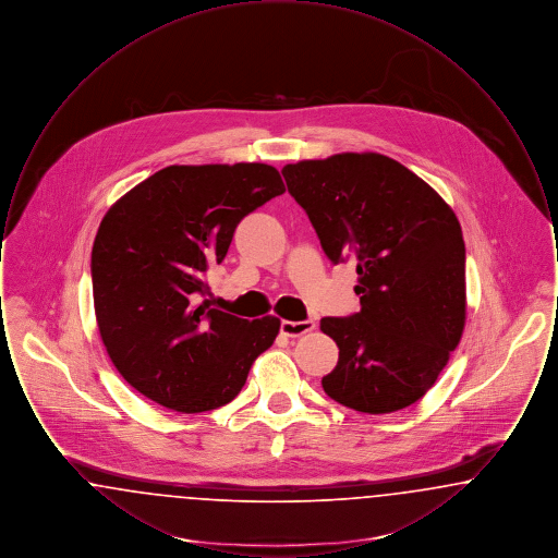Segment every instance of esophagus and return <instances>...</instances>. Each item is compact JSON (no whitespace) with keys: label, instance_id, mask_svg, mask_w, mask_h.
Returning <instances> with one entry per match:
<instances>
[{"label":"esophagus","instance_id":"obj_1","mask_svg":"<svg viewBox=\"0 0 558 558\" xmlns=\"http://www.w3.org/2000/svg\"><path fill=\"white\" fill-rule=\"evenodd\" d=\"M314 328H316V324L312 319H303V322L282 319V324H280V332L287 337H303V335L312 332Z\"/></svg>","mask_w":558,"mask_h":558}]
</instances>
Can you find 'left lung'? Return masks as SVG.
<instances>
[{"instance_id":"1","label":"left lung","mask_w":558,"mask_h":558,"mask_svg":"<svg viewBox=\"0 0 558 558\" xmlns=\"http://www.w3.org/2000/svg\"><path fill=\"white\" fill-rule=\"evenodd\" d=\"M282 175L326 257L357 262L362 310L319 322L339 347L326 396L364 414L412 405L446 368L466 319L464 240L450 205L376 153L299 160Z\"/></svg>"}]
</instances>
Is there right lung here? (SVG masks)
<instances>
[{"label": "right lung", "instance_id": "add662e5", "mask_svg": "<svg viewBox=\"0 0 558 558\" xmlns=\"http://www.w3.org/2000/svg\"><path fill=\"white\" fill-rule=\"evenodd\" d=\"M287 187L271 165H171L108 209L92 248L108 357L144 398L198 414L230 403L280 319L213 310L205 280L242 217Z\"/></svg>", "mask_w": 558, "mask_h": 558}]
</instances>
